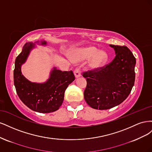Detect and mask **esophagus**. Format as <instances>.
Instances as JSON below:
<instances>
[{
	"instance_id": "obj_1",
	"label": "esophagus",
	"mask_w": 152,
	"mask_h": 152,
	"mask_svg": "<svg viewBox=\"0 0 152 152\" xmlns=\"http://www.w3.org/2000/svg\"><path fill=\"white\" fill-rule=\"evenodd\" d=\"M74 74L76 78H78L81 76V73H80V68L79 67H77L75 70H74Z\"/></svg>"
}]
</instances>
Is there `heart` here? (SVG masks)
<instances>
[{"instance_id":"b5f03b06","label":"heart","mask_w":152,"mask_h":152,"mask_svg":"<svg viewBox=\"0 0 152 152\" xmlns=\"http://www.w3.org/2000/svg\"><path fill=\"white\" fill-rule=\"evenodd\" d=\"M71 58L75 62H81L84 60H89V67L93 70H96L105 65L108 60L107 53L93 46L76 49L72 53Z\"/></svg>"}]
</instances>
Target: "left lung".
<instances>
[{
    "label": "left lung",
    "instance_id": "8db88e82",
    "mask_svg": "<svg viewBox=\"0 0 152 152\" xmlns=\"http://www.w3.org/2000/svg\"><path fill=\"white\" fill-rule=\"evenodd\" d=\"M116 56L108 65L82 73L87 86L84 92L91 108L108 110L120 104L129 95L135 80L136 58L127 47L110 45Z\"/></svg>",
    "mask_w": 152,
    "mask_h": 152
}]
</instances>
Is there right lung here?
I'll use <instances>...</instances> for the list:
<instances>
[{
    "mask_svg": "<svg viewBox=\"0 0 152 152\" xmlns=\"http://www.w3.org/2000/svg\"><path fill=\"white\" fill-rule=\"evenodd\" d=\"M40 43L46 44L45 41ZM34 47L32 43H26L16 58L14 84L20 99L30 109L39 113L53 112L61 106L65 90L75 80V75L72 70L62 72L54 68L49 80L44 84L33 83L27 80L22 75L21 66Z\"/></svg>",
    "mask_w": 152,
    "mask_h": 152,
    "instance_id": "1",
    "label": "right lung"
}]
</instances>
